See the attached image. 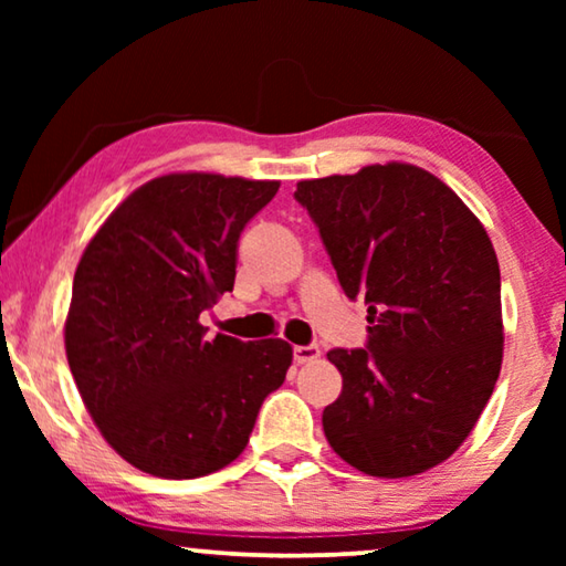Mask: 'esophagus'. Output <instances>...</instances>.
Segmentation results:
<instances>
[{"instance_id": "esophagus-1", "label": "esophagus", "mask_w": 566, "mask_h": 566, "mask_svg": "<svg viewBox=\"0 0 566 566\" xmlns=\"http://www.w3.org/2000/svg\"><path fill=\"white\" fill-rule=\"evenodd\" d=\"M317 357H319V347H314V344H310V347H294V361L296 364L314 361Z\"/></svg>"}]
</instances>
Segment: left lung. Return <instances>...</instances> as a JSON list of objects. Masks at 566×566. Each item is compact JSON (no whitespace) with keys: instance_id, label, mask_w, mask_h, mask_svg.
<instances>
[{"instance_id":"obj_1","label":"left lung","mask_w":566,"mask_h":566,"mask_svg":"<svg viewBox=\"0 0 566 566\" xmlns=\"http://www.w3.org/2000/svg\"><path fill=\"white\" fill-rule=\"evenodd\" d=\"M337 280L369 312L367 349H332L342 395L322 427L364 474L411 476L452 457L502 369V282L490 234L442 179L415 165L306 179Z\"/></svg>"}]
</instances>
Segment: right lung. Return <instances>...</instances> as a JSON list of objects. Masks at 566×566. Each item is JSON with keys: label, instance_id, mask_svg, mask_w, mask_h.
<instances>
[{"label": "right lung", "instance_id": "obj_1", "mask_svg": "<svg viewBox=\"0 0 566 566\" xmlns=\"http://www.w3.org/2000/svg\"><path fill=\"white\" fill-rule=\"evenodd\" d=\"M280 181L165 175L124 199L74 272L64 347L102 437L142 472L195 479L244 452L292 364L284 339H205L239 234Z\"/></svg>", "mask_w": 566, "mask_h": 566}]
</instances>
